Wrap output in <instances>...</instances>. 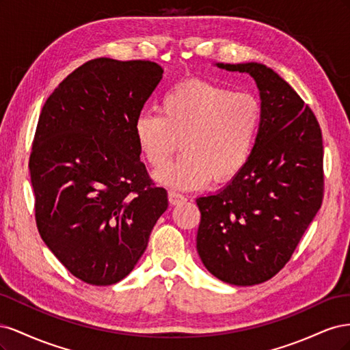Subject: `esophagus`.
Here are the masks:
<instances>
[{
  "mask_svg": "<svg viewBox=\"0 0 350 350\" xmlns=\"http://www.w3.org/2000/svg\"><path fill=\"white\" fill-rule=\"evenodd\" d=\"M167 196H169V203L171 204H179V203H183V201H185V196L175 191V189H171Z\"/></svg>",
  "mask_w": 350,
  "mask_h": 350,
  "instance_id": "1",
  "label": "esophagus"
}]
</instances>
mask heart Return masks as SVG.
<instances>
[{"mask_svg":"<svg viewBox=\"0 0 350 350\" xmlns=\"http://www.w3.org/2000/svg\"><path fill=\"white\" fill-rule=\"evenodd\" d=\"M261 125L262 107L256 94L191 79L163 94L159 112L137 115L134 135L153 167L165 165L183 140L184 154L154 176L165 185L191 189L213 179H235L256 152Z\"/></svg>","mask_w":350,"mask_h":350,"instance_id":"obj_1","label":"heart"}]
</instances>
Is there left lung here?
<instances>
[{
  "label": "left lung",
  "instance_id": "1",
  "mask_svg": "<svg viewBox=\"0 0 350 350\" xmlns=\"http://www.w3.org/2000/svg\"><path fill=\"white\" fill-rule=\"evenodd\" d=\"M216 66L256 80L262 125L248 166L216 196L197 198V251L221 282L252 286L286 266L323 204V135L311 108L271 68Z\"/></svg>",
  "mask_w": 350,
  "mask_h": 350
}]
</instances>
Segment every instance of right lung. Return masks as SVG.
<instances>
[{"instance_id": "right-lung-1", "label": "right lung", "mask_w": 350, "mask_h": 350, "mask_svg": "<svg viewBox=\"0 0 350 350\" xmlns=\"http://www.w3.org/2000/svg\"><path fill=\"white\" fill-rule=\"evenodd\" d=\"M162 74L152 61L90 59L42 108L29 159L36 226L64 267L89 284L122 280L167 208L134 135Z\"/></svg>"}]
</instances>
